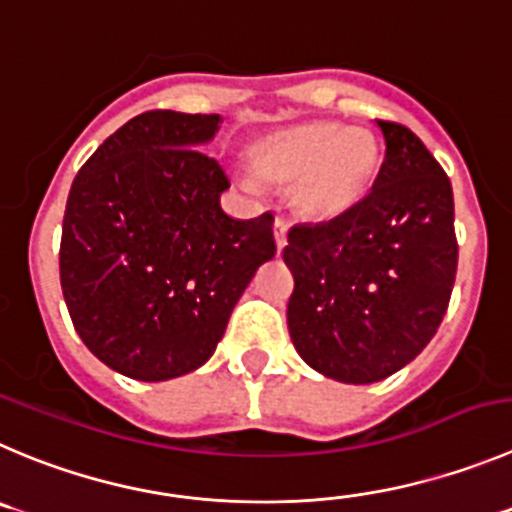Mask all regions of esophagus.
<instances>
[{
	"mask_svg": "<svg viewBox=\"0 0 512 512\" xmlns=\"http://www.w3.org/2000/svg\"><path fill=\"white\" fill-rule=\"evenodd\" d=\"M286 231H289L286 221L281 216H276V221H274V238H276V248H279V251H284V246H286Z\"/></svg>",
	"mask_w": 512,
	"mask_h": 512,
	"instance_id": "1",
	"label": "esophagus"
}]
</instances>
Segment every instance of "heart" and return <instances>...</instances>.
Returning <instances> with one entry per match:
<instances>
[{"label":"heart","mask_w":512,"mask_h":512,"mask_svg":"<svg viewBox=\"0 0 512 512\" xmlns=\"http://www.w3.org/2000/svg\"><path fill=\"white\" fill-rule=\"evenodd\" d=\"M251 163L261 178L291 183V201L304 216L332 221L367 196L379 148L367 130L314 120L261 140Z\"/></svg>","instance_id":"heart-1"}]
</instances>
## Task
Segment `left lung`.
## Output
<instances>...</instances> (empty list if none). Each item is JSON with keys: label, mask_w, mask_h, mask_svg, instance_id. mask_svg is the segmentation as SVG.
Masks as SVG:
<instances>
[{"label": "left lung", "mask_w": 512, "mask_h": 512, "mask_svg": "<svg viewBox=\"0 0 512 512\" xmlns=\"http://www.w3.org/2000/svg\"><path fill=\"white\" fill-rule=\"evenodd\" d=\"M387 153L352 211L289 231V334L309 367L369 384L410 364L447 314L457 274L452 186L405 125L377 120Z\"/></svg>", "instance_id": "1"}]
</instances>
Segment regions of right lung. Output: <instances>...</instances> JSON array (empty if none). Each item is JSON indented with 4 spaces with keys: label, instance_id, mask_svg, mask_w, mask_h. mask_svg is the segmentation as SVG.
Returning <instances> with one entry per match:
<instances>
[{
    "label": "right lung",
    "instance_id": "obj_1",
    "mask_svg": "<svg viewBox=\"0 0 512 512\" xmlns=\"http://www.w3.org/2000/svg\"><path fill=\"white\" fill-rule=\"evenodd\" d=\"M221 115L150 110L115 130L77 170L60 241V284L85 347L130 379L201 367L261 264L274 216L221 211L231 186L201 145Z\"/></svg>",
    "mask_w": 512,
    "mask_h": 512
}]
</instances>
